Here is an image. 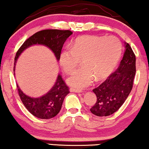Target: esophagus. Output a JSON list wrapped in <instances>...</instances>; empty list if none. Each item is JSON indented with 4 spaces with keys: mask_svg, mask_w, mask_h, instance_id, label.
<instances>
[{
    "mask_svg": "<svg viewBox=\"0 0 149 149\" xmlns=\"http://www.w3.org/2000/svg\"><path fill=\"white\" fill-rule=\"evenodd\" d=\"M70 92H77V93H81V92H82L81 90H78V89H75V88H70Z\"/></svg>",
    "mask_w": 149,
    "mask_h": 149,
    "instance_id": "34e87169",
    "label": "esophagus"
}]
</instances>
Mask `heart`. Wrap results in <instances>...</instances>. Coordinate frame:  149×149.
Returning <instances> with one entry per match:
<instances>
[{
  "label": "heart",
  "mask_w": 149,
  "mask_h": 149,
  "mask_svg": "<svg viewBox=\"0 0 149 149\" xmlns=\"http://www.w3.org/2000/svg\"><path fill=\"white\" fill-rule=\"evenodd\" d=\"M122 44L115 36H84L77 38L71 49L65 48L59 54V63L70 73L82 60L83 67L71 73L67 81L75 88L83 89L94 79L107 78L116 66L122 55Z\"/></svg>",
  "instance_id": "obj_1"
}]
</instances>
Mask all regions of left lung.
Returning <instances> with one entry per match:
<instances>
[{
	"label": "left lung",
	"instance_id": "8db88e82",
	"mask_svg": "<svg viewBox=\"0 0 149 149\" xmlns=\"http://www.w3.org/2000/svg\"><path fill=\"white\" fill-rule=\"evenodd\" d=\"M125 49L116 70L93 90L97 98L90 111L97 116H107L115 113L132 90L136 72V56L128 43H125Z\"/></svg>",
	"mask_w": 149,
	"mask_h": 149
}]
</instances>
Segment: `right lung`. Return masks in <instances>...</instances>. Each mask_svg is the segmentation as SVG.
Returning <instances> with one entry per match:
<instances>
[{"label":"right lung","instance_id":"right-lung-1","mask_svg":"<svg viewBox=\"0 0 149 149\" xmlns=\"http://www.w3.org/2000/svg\"><path fill=\"white\" fill-rule=\"evenodd\" d=\"M72 34L70 30L46 29L38 31L29 38L17 51L14 59V65L20 54L29 46L34 44H42L49 47L55 54L57 61L59 60L63 45L69 36ZM15 71V66L13 68ZM18 92L23 105L29 112L38 118L50 119L55 117L61 110L65 96L69 93V88L60 74L51 90L38 98H32L26 95L17 84Z\"/></svg>","mask_w":149,"mask_h":149}]
</instances>
